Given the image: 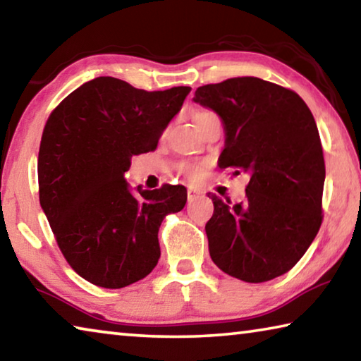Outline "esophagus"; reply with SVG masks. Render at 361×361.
<instances>
[{
	"instance_id": "esophagus-1",
	"label": "esophagus",
	"mask_w": 361,
	"mask_h": 361,
	"mask_svg": "<svg viewBox=\"0 0 361 361\" xmlns=\"http://www.w3.org/2000/svg\"><path fill=\"white\" fill-rule=\"evenodd\" d=\"M195 197H199V192L194 191V189H189V191H188V202H192Z\"/></svg>"
}]
</instances>
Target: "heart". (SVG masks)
<instances>
[{
	"mask_svg": "<svg viewBox=\"0 0 361 361\" xmlns=\"http://www.w3.org/2000/svg\"><path fill=\"white\" fill-rule=\"evenodd\" d=\"M183 172H185L189 176V178L199 180L204 173V167L202 166H194V164H185V166H183Z\"/></svg>",
	"mask_w": 361,
	"mask_h": 361,
	"instance_id": "1",
	"label": "heart"
}]
</instances>
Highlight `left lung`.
Here are the masks:
<instances>
[{
  "label": "left lung",
  "mask_w": 361,
  "mask_h": 361,
  "mask_svg": "<svg viewBox=\"0 0 361 361\" xmlns=\"http://www.w3.org/2000/svg\"><path fill=\"white\" fill-rule=\"evenodd\" d=\"M194 102L223 121L219 169L250 175L243 202L212 194L205 232L213 262L248 283L283 276L323 219L325 159L312 113L296 92L253 76L202 85Z\"/></svg>",
  "instance_id": "8db88e82"
}]
</instances>
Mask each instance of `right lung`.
<instances>
[{
	"mask_svg": "<svg viewBox=\"0 0 361 361\" xmlns=\"http://www.w3.org/2000/svg\"><path fill=\"white\" fill-rule=\"evenodd\" d=\"M191 87L148 92L100 76L60 102L44 126L38 156L39 204L60 252L84 280L124 288L156 267L157 232L183 210L186 188L132 194V156L154 151Z\"/></svg>",
	"mask_w": 361,
	"mask_h": 361,
	"instance_id": "obj_1",
	"label": "right lung"
}]
</instances>
